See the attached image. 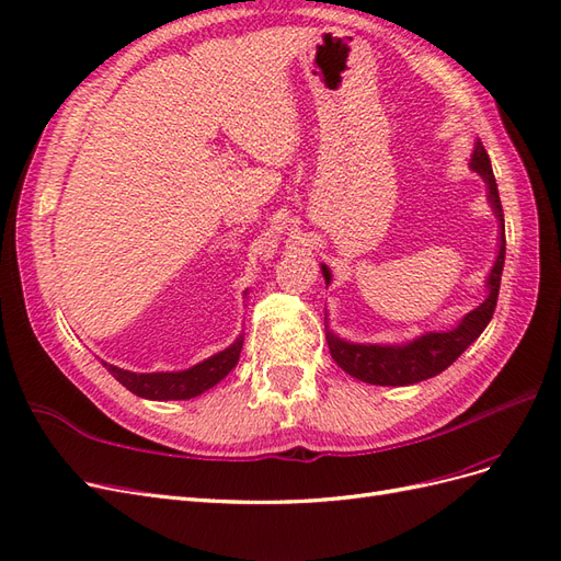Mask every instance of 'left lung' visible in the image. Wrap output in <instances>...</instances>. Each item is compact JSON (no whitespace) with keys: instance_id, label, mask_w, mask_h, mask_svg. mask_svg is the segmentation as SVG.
<instances>
[{"instance_id":"1","label":"left lung","mask_w":561,"mask_h":561,"mask_svg":"<svg viewBox=\"0 0 561 561\" xmlns=\"http://www.w3.org/2000/svg\"><path fill=\"white\" fill-rule=\"evenodd\" d=\"M470 165L472 171H478L489 184V201L491 206H494L496 217L501 219L499 257L486 280L489 297L480 304L478 309L470 311L461 322H458V328L449 332L423 334L407 346L348 344V342H342L339 336H334L332 332H328V346L334 363L344 371H348L351 377L360 379L365 383H375V386H407V383L426 381L431 377H437L439 371H445L489 325V320L494 316L496 301H499V287H501V274H503V262H505L503 208L499 198L496 178H494V171H491V161L482 142L474 145ZM322 276H325V280L330 283L328 266H322Z\"/></svg>"}]
</instances>
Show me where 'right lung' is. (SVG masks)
Returning a JSON list of instances; mask_svg holds the SVG:
<instances>
[{"label": "right lung", "mask_w": 561, "mask_h": 561, "mask_svg": "<svg viewBox=\"0 0 561 561\" xmlns=\"http://www.w3.org/2000/svg\"><path fill=\"white\" fill-rule=\"evenodd\" d=\"M243 348V336L225 348L222 353L213 355V358L198 363L192 369L184 371H157V375H135L128 369H118L114 365H107L110 375L126 386L130 393L147 398V400H190L201 396L203 390L213 388L217 381H222L229 371L239 363V355Z\"/></svg>", "instance_id": "obj_1"}]
</instances>
